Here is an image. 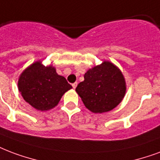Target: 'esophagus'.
I'll return each instance as SVG.
<instances>
[{
	"instance_id": "34e87169",
	"label": "esophagus",
	"mask_w": 160,
	"mask_h": 160,
	"mask_svg": "<svg viewBox=\"0 0 160 160\" xmlns=\"http://www.w3.org/2000/svg\"><path fill=\"white\" fill-rule=\"evenodd\" d=\"M72 86H73V88L75 89L76 88V86H77V82H75L72 84Z\"/></svg>"
}]
</instances>
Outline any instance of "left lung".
Returning <instances> with one entry per match:
<instances>
[{
  "instance_id": "obj_1",
  "label": "left lung",
  "mask_w": 160,
  "mask_h": 160,
  "mask_svg": "<svg viewBox=\"0 0 160 160\" xmlns=\"http://www.w3.org/2000/svg\"><path fill=\"white\" fill-rule=\"evenodd\" d=\"M75 91L85 107L94 113L109 112L118 106L126 93L123 75L112 63L104 61L90 69Z\"/></svg>"
}]
</instances>
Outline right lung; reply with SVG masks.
I'll list each match as a JSON object with an SVG mask.
<instances>
[{
	"instance_id": "right-lung-1",
	"label": "right lung",
	"mask_w": 160,
	"mask_h": 160,
	"mask_svg": "<svg viewBox=\"0 0 160 160\" xmlns=\"http://www.w3.org/2000/svg\"><path fill=\"white\" fill-rule=\"evenodd\" d=\"M18 85L23 99L42 112L56 107L63 95L72 88L64 76L57 74L54 67L44 66L40 61L21 74Z\"/></svg>"
}]
</instances>
